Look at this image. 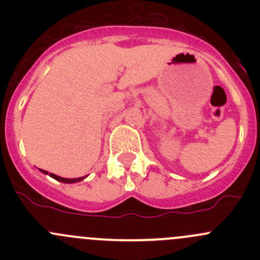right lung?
<instances>
[{"label":"right lung","mask_w":260,"mask_h":260,"mask_svg":"<svg viewBox=\"0 0 260 260\" xmlns=\"http://www.w3.org/2000/svg\"><path fill=\"white\" fill-rule=\"evenodd\" d=\"M41 172H44V174H49L48 171H44V170H41ZM50 176L52 177V179L60 181V182H65V183H74V182H79L84 179V177H78V179H64V177H60V176H56V175L54 174H49Z\"/></svg>","instance_id":"1"}]
</instances>
